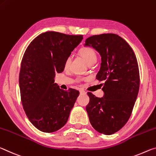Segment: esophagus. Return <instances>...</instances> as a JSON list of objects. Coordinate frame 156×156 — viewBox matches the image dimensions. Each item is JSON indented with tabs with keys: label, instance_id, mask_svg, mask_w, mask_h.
Listing matches in <instances>:
<instances>
[{
	"label": "esophagus",
	"instance_id": "obj_1",
	"mask_svg": "<svg viewBox=\"0 0 156 156\" xmlns=\"http://www.w3.org/2000/svg\"><path fill=\"white\" fill-rule=\"evenodd\" d=\"M80 94H86V92L83 90H80Z\"/></svg>",
	"mask_w": 156,
	"mask_h": 156
}]
</instances>
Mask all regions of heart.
Masks as SVG:
<instances>
[{"mask_svg": "<svg viewBox=\"0 0 156 156\" xmlns=\"http://www.w3.org/2000/svg\"><path fill=\"white\" fill-rule=\"evenodd\" d=\"M80 54L81 57L86 61V62H87L89 65L95 63L97 61V58H98V57H97L96 51L94 50V48L88 46L81 48L80 50ZM71 59H72L71 56H68V57L66 58L64 62V66L66 68H67L68 66L70 65Z\"/></svg>", "mask_w": 156, "mask_h": 156, "instance_id": "1", "label": "heart"}]
</instances>
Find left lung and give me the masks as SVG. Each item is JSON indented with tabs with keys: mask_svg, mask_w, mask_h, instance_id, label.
Returning a JSON list of instances; mask_svg holds the SVG:
<instances>
[{
	"mask_svg": "<svg viewBox=\"0 0 156 156\" xmlns=\"http://www.w3.org/2000/svg\"><path fill=\"white\" fill-rule=\"evenodd\" d=\"M101 57L97 80L104 81L101 98L88 93L89 120L97 131L112 135L120 130L131 117L140 88L136 55L126 41L115 34L93 35L86 40Z\"/></svg>",
	"mask_w": 156,
	"mask_h": 156,
	"instance_id": "left-lung-1",
	"label": "left lung"
}]
</instances>
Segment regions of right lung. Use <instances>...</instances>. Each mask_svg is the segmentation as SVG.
Returning a JSON list of instances; mask_svg holds the SVG:
<instances>
[{
    "mask_svg": "<svg viewBox=\"0 0 156 156\" xmlns=\"http://www.w3.org/2000/svg\"><path fill=\"white\" fill-rule=\"evenodd\" d=\"M82 39L83 35L46 32L25 50L19 73L20 99L27 118L41 131H57L68 121L80 93L62 90L54 78L63 72L66 58Z\"/></svg>",
    "mask_w": 156,
    "mask_h": 156,
    "instance_id": "add662e5",
    "label": "right lung"
}]
</instances>
